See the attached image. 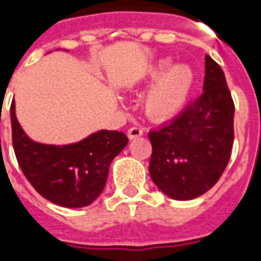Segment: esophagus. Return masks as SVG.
Returning <instances> with one entry per match:
<instances>
[{"label": "esophagus", "instance_id": "obj_1", "mask_svg": "<svg viewBox=\"0 0 261 261\" xmlns=\"http://www.w3.org/2000/svg\"><path fill=\"white\" fill-rule=\"evenodd\" d=\"M127 136L130 140H134L137 137H141L142 136V130L140 127H131L130 130L127 131Z\"/></svg>", "mask_w": 261, "mask_h": 261}]
</instances>
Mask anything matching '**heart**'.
<instances>
[{"label":"heart","instance_id":"heart-1","mask_svg":"<svg viewBox=\"0 0 261 261\" xmlns=\"http://www.w3.org/2000/svg\"><path fill=\"white\" fill-rule=\"evenodd\" d=\"M148 82H155L142 99V110L148 119L165 121L180 112L194 85V72L186 64L173 65L172 60L161 59L144 71Z\"/></svg>","mask_w":261,"mask_h":261}]
</instances>
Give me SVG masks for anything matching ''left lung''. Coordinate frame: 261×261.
<instances>
[{
    "instance_id": "8db88e82",
    "label": "left lung",
    "mask_w": 261,
    "mask_h": 261,
    "mask_svg": "<svg viewBox=\"0 0 261 261\" xmlns=\"http://www.w3.org/2000/svg\"><path fill=\"white\" fill-rule=\"evenodd\" d=\"M235 106L224 71L205 56L202 93L177 117L149 131V175L173 200L197 198L218 181L229 162Z\"/></svg>"
}]
</instances>
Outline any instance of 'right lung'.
I'll use <instances>...</instances> for the list:
<instances>
[{"instance_id": "right-lung-1", "label": "right lung", "mask_w": 261, "mask_h": 261, "mask_svg": "<svg viewBox=\"0 0 261 261\" xmlns=\"http://www.w3.org/2000/svg\"><path fill=\"white\" fill-rule=\"evenodd\" d=\"M12 144L20 169L36 192L67 208L86 207L100 196L110 164L128 138L123 131L99 130L65 145L33 141L20 127L11 105Z\"/></svg>"}]
</instances>
